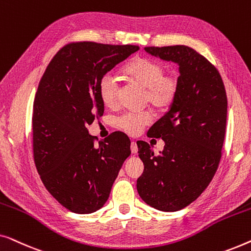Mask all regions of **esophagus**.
<instances>
[{
  "label": "esophagus",
  "mask_w": 251,
  "mask_h": 251,
  "mask_svg": "<svg viewBox=\"0 0 251 251\" xmlns=\"http://www.w3.org/2000/svg\"><path fill=\"white\" fill-rule=\"evenodd\" d=\"M130 149H131V153H132V154H137V152H138V147H137L136 142H131V145H130Z\"/></svg>",
  "instance_id": "34e87169"
}]
</instances>
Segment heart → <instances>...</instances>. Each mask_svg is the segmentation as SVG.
Listing matches in <instances>:
<instances>
[{"label":"heart","mask_w":251,"mask_h":251,"mask_svg":"<svg viewBox=\"0 0 251 251\" xmlns=\"http://www.w3.org/2000/svg\"><path fill=\"white\" fill-rule=\"evenodd\" d=\"M122 73L129 81L145 89L144 100L155 108H166L176 98L178 80L173 75H164V66L150 58L137 57L123 67ZM118 83L111 74H106L98 84L99 97L107 107H114L118 101ZM147 112L126 113L118 120V126L130 135H136L150 122Z\"/></svg>","instance_id":"heart-1"}]
</instances>
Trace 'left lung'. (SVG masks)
Masks as SVG:
<instances>
[{"mask_svg": "<svg viewBox=\"0 0 251 251\" xmlns=\"http://www.w3.org/2000/svg\"><path fill=\"white\" fill-rule=\"evenodd\" d=\"M147 53L178 65V92L169 111L151 126L162 138L155 155L137 142L144 173L137 179L142 200L161 211L180 210L200 197L215 176L225 138L227 97L218 71L192 48L147 47Z\"/></svg>", "mask_w": 251, "mask_h": 251, "instance_id": "1", "label": "left lung"}]
</instances>
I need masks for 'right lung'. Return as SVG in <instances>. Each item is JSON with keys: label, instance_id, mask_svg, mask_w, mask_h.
<instances>
[{"label": "right lung", "instance_id": "add662e5", "mask_svg": "<svg viewBox=\"0 0 251 251\" xmlns=\"http://www.w3.org/2000/svg\"><path fill=\"white\" fill-rule=\"evenodd\" d=\"M137 46L77 42L65 46L48 65L33 106L34 161L49 193L75 214L106 203L130 139L115 131L94 145L87 126L104 114L98 84Z\"/></svg>", "mask_w": 251, "mask_h": 251}]
</instances>
